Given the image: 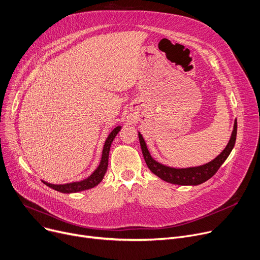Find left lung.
Listing matches in <instances>:
<instances>
[{"mask_svg": "<svg viewBox=\"0 0 260 260\" xmlns=\"http://www.w3.org/2000/svg\"><path fill=\"white\" fill-rule=\"evenodd\" d=\"M236 132H237V122L235 119L231 137L229 139L226 148L223 150V152L221 154L216 156L213 160H211L210 162H208L206 165L200 166V167L185 168V169L171 168V167L161 165L158 161L154 160L147 148V145H146V142H145L143 135L139 132H138V138H139V143H141V148L143 151L145 161L153 174H155L156 176L162 179V180H165L169 183H172V184L199 185V184L207 181L208 179H210L217 172V170L221 168V166L225 162V160L229 156V154L231 153V151L235 145Z\"/></svg>", "mask_w": 260, "mask_h": 260, "instance_id": "left-lung-1", "label": "left lung"}]
</instances>
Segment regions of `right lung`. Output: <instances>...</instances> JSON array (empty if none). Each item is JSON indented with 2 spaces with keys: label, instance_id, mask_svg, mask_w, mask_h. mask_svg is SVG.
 Segmentation results:
<instances>
[{
  "label": "right lung",
  "instance_id": "add662e5",
  "mask_svg": "<svg viewBox=\"0 0 260 260\" xmlns=\"http://www.w3.org/2000/svg\"><path fill=\"white\" fill-rule=\"evenodd\" d=\"M121 126L115 127L110 134L108 135V137L106 138V142L104 144L103 147V151H102V157H101V161H100L99 167L94 170V172L88 176L84 180L81 181H77V182H72V183H66V184H52V183H48L46 181H43L47 186L57 190L60 191L63 193H72V192H78V191H82V190H86L89 188H92L94 186H96L100 182L103 180L104 175L107 171V167H108V157H109V151H110V146L113 142L114 137L116 136V134L118 133V131L121 130Z\"/></svg>",
  "mask_w": 260,
  "mask_h": 260
}]
</instances>
